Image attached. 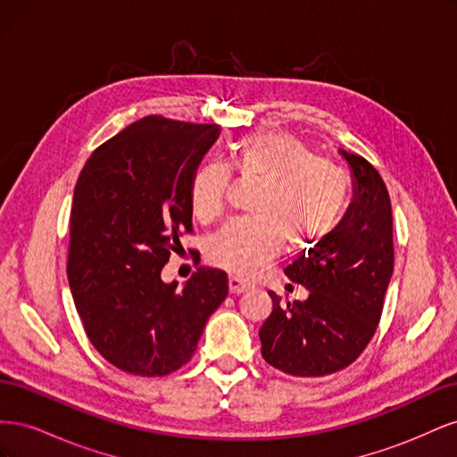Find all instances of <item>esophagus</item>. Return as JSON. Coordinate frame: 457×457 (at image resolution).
<instances>
[{"mask_svg":"<svg viewBox=\"0 0 457 457\" xmlns=\"http://www.w3.org/2000/svg\"><path fill=\"white\" fill-rule=\"evenodd\" d=\"M252 287V284H247V282H244L242 278H238V276H230L228 278V289H230V294H244V292H247V289Z\"/></svg>","mask_w":457,"mask_h":457,"instance_id":"obj_1","label":"esophagus"}]
</instances>
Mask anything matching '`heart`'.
Here are the masks:
<instances>
[{"mask_svg": "<svg viewBox=\"0 0 457 457\" xmlns=\"http://www.w3.org/2000/svg\"><path fill=\"white\" fill-rule=\"evenodd\" d=\"M259 183L250 213L217 232L207 244L212 265L250 278L280 253L320 244L347 207L349 179L336 163L316 158L297 137L245 135L228 150L227 168L204 163L188 183L190 210L200 223H213L227 205L230 174Z\"/></svg>", "mask_w": 457, "mask_h": 457, "instance_id": "obj_1", "label": "heart"}]
</instances>
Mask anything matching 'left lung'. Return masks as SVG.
Masks as SVG:
<instances>
[{
  "instance_id": "left-lung-1",
  "label": "left lung",
  "mask_w": 457,
  "mask_h": 457,
  "mask_svg": "<svg viewBox=\"0 0 457 457\" xmlns=\"http://www.w3.org/2000/svg\"><path fill=\"white\" fill-rule=\"evenodd\" d=\"M354 175V200L328 237L284 269L309 289L284 303L259 329L261 354L287 376L322 378L351 366L376 334L395 262L391 198L379 171L341 150Z\"/></svg>"
}]
</instances>
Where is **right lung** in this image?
Returning a JSON list of instances; mask_svg holds the SVG:
<instances>
[{
    "instance_id": "1",
    "label": "right lung",
    "mask_w": 457,
    "mask_h": 457,
    "mask_svg": "<svg viewBox=\"0 0 457 457\" xmlns=\"http://www.w3.org/2000/svg\"><path fill=\"white\" fill-rule=\"evenodd\" d=\"M215 123L146 116L96 148L74 188L66 274L86 336L104 361L141 378L185 366L228 294L200 267L183 287L162 269L192 232L188 183Z\"/></svg>"
}]
</instances>
